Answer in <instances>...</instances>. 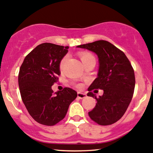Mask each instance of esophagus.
<instances>
[{
    "mask_svg": "<svg viewBox=\"0 0 153 153\" xmlns=\"http://www.w3.org/2000/svg\"><path fill=\"white\" fill-rule=\"evenodd\" d=\"M77 96H78V98L83 99V98H85V97H86V94H85L81 93V92H78V94H77Z\"/></svg>",
    "mask_w": 153,
    "mask_h": 153,
    "instance_id": "esophagus-1",
    "label": "esophagus"
}]
</instances>
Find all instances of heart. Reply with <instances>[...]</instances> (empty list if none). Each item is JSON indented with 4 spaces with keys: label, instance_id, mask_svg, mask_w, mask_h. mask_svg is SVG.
I'll return each instance as SVG.
<instances>
[{
    "label": "heart",
    "instance_id": "heart-1",
    "mask_svg": "<svg viewBox=\"0 0 153 153\" xmlns=\"http://www.w3.org/2000/svg\"><path fill=\"white\" fill-rule=\"evenodd\" d=\"M78 55H79V57L80 59V60H81V62H83V64L84 65L87 62H88L91 61V60H95V58H94V55L92 54V53H91L90 52L81 51L78 53ZM66 60H67V56H64V57L61 59V61H60L59 68L61 69V70L63 68Z\"/></svg>",
    "mask_w": 153,
    "mask_h": 153
}]
</instances>
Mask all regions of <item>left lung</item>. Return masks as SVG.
Returning a JSON list of instances; mask_svg holds the SVG:
<instances>
[{"label":"left lung","instance_id":"8db88e82","mask_svg":"<svg viewBox=\"0 0 153 153\" xmlns=\"http://www.w3.org/2000/svg\"><path fill=\"white\" fill-rule=\"evenodd\" d=\"M77 47L94 52L100 62L98 76L88 88L87 96L97 102L88 115L99 125L115 123L123 117L133 97L134 69L125 53L108 41L101 40ZM94 89L103 90V95L97 98L91 91Z\"/></svg>","mask_w":153,"mask_h":153}]
</instances>
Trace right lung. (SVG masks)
Masks as SVG:
<instances>
[{"label": "right lung", "instance_id": "1", "mask_svg": "<svg viewBox=\"0 0 153 153\" xmlns=\"http://www.w3.org/2000/svg\"><path fill=\"white\" fill-rule=\"evenodd\" d=\"M68 46L43 43L30 51L22 64L18 83L22 100L31 117L45 126H54L66 115L77 92L70 88L53 93L58 81L59 62Z\"/></svg>", "mask_w": 153, "mask_h": 153}]
</instances>
